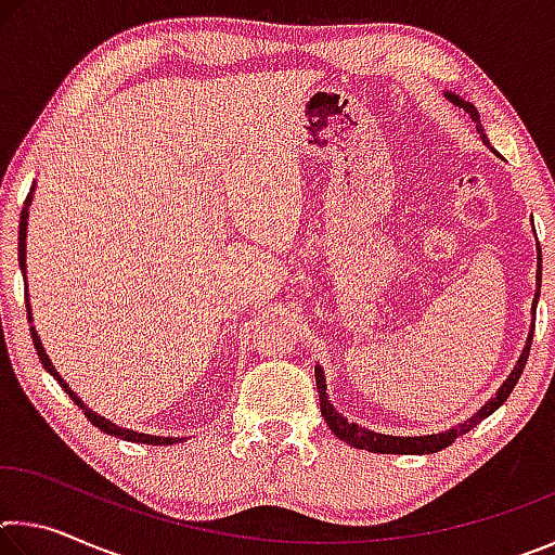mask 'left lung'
<instances>
[{"instance_id":"left-lung-1","label":"left lung","mask_w":555,"mask_h":555,"mask_svg":"<svg viewBox=\"0 0 555 555\" xmlns=\"http://www.w3.org/2000/svg\"><path fill=\"white\" fill-rule=\"evenodd\" d=\"M450 102H455L457 107H463L469 119L475 121V129L477 134L482 137V142H487V137L482 134V125H480V115H477L475 105H469V102L460 100L457 95H448ZM490 144V142H487ZM539 274H537V281H539V288H537V300H539V291H541V247H539ZM537 300H533V306H537ZM531 340H533V327H531V335H529V343H526L524 352L519 357V362H516L514 372L509 374V379H506L502 384V389L496 391V397L490 399L485 403V406L475 413L473 418L465 421V424H460L455 428L446 430V434H434V436H413V438H401V436H384V434H374V430H367L357 424H350L345 416H340V413L335 411V406L331 401H327V393H325V377L321 367H315V384H318V397H321V411L325 416V424L331 426L333 434L345 440L347 446H354V448H362V450H370V453H382V455H428V453H438V450L448 448L450 443H455V438L465 436L467 430H473L477 424H480L482 418L490 416V413H494L496 409L502 406V403L509 399L512 389L516 387V382H519L521 372L526 367V360H529V352H531Z\"/></svg>"}]
</instances>
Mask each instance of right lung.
<instances>
[{
  "label": "right lung",
  "instance_id": "right-lung-1",
  "mask_svg": "<svg viewBox=\"0 0 555 555\" xmlns=\"http://www.w3.org/2000/svg\"><path fill=\"white\" fill-rule=\"evenodd\" d=\"M29 203H31V193L26 195V205H24V210H22V222H18V267H22L24 279H26V218H29ZM26 298H29V294H26ZM26 306H29V304H26ZM26 313H29V321H31V308H26ZM31 337H34L36 352H39V360H41V364H43V370H49L51 377L61 384V389H63L65 393H68V397H70L75 403H78L80 409H86V406H82V401H80L78 397H75V391H70L68 384H65V382L61 379V374L55 372V367L51 364L49 354H46L43 345H41L39 335H36L34 327H31ZM86 416L90 418L92 426H98L100 430H105V434H109V436H117V438H121V440H129V443H146V446H171V443H176V438L149 436V434H137V430H129V428H119L117 424H112V421L98 416V413H92L90 409H86ZM178 440H181V438H178Z\"/></svg>",
  "mask_w": 555,
  "mask_h": 555
}]
</instances>
